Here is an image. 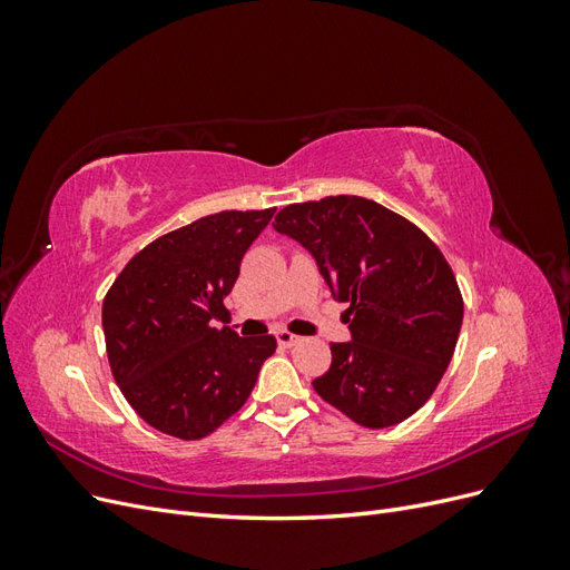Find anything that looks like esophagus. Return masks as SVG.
<instances>
[{
    "instance_id": "1",
    "label": "esophagus",
    "mask_w": 570,
    "mask_h": 570,
    "mask_svg": "<svg viewBox=\"0 0 570 570\" xmlns=\"http://www.w3.org/2000/svg\"><path fill=\"white\" fill-rule=\"evenodd\" d=\"M275 337H278V344H281V347H295V344H299V342H302V337L292 335V333H287V331H278V333H275Z\"/></svg>"
}]
</instances>
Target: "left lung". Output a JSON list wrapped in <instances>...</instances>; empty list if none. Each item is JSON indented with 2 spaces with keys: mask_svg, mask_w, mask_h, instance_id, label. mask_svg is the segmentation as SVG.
I'll return each instance as SVG.
<instances>
[{
  "mask_svg": "<svg viewBox=\"0 0 570 570\" xmlns=\"http://www.w3.org/2000/svg\"><path fill=\"white\" fill-rule=\"evenodd\" d=\"M273 228L299 243L337 302L350 342L314 381L327 404L364 428L416 413L450 366L463 299L442 252L421 228L364 197L289 204Z\"/></svg>",
  "mask_w": 570,
  "mask_h": 570,
  "instance_id": "obj_1",
  "label": "left lung"
}]
</instances>
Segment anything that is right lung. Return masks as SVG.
Segmentation results:
<instances>
[{
	"instance_id": "right-lung-1",
	"label": "right lung",
	"mask_w": 570,
	"mask_h": 570,
	"mask_svg": "<svg viewBox=\"0 0 570 570\" xmlns=\"http://www.w3.org/2000/svg\"><path fill=\"white\" fill-rule=\"evenodd\" d=\"M275 209L199 218L135 254L101 306L109 366L137 416L199 440L243 409L275 337H239L214 318L239 262Z\"/></svg>"
}]
</instances>
